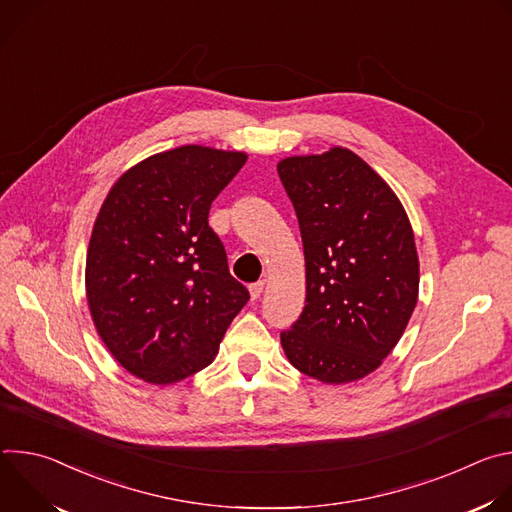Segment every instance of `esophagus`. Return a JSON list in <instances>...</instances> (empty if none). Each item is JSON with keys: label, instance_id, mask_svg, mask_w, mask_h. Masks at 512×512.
Segmentation results:
<instances>
[{"label": "esophagus", "instance_id": "obj_1", "mask_svg": "<svg viewBox=\"0 0 512 512\" xmlns=\"http://www.w3.org/2000/svg\"><path fill=\"white\" fill-rule=\"evenodd\" d=\"M263 289H265V283H263V281H257V283L249 285V294H251V300H257V298L263 294Z\"/></svg>", "mask_w": 512, "mask_h": 512}]
</instances>
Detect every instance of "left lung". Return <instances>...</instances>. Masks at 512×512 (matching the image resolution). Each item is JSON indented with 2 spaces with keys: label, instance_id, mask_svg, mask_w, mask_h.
<instances>
[{
  "label": "left lung",
  "instance_id": "8db88e82",
  "mask_svg": "<svg viewBox=\"0 0 512 512\" xmlns=\"http://www.w3.org/2000/svg\"><path fill=\"white\" fill-rule=\"evenodd\" d=\"M294 202L306 257V306L281 346L326 385L375 373L401 340L419 298V257L393 188L354 152L277 164Z\"/></svg>",
  "mask_w": 512,
  "mask_h": 512
}]
</instances>
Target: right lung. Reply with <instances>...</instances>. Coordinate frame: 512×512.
<instances>
[{
    "label": "right lung",
    "instance_id": "obj_1",
    "mask_svg": "<svg viewBox=\"0 0 512 512\" xmlns=\"http://www.w3.org/2000/svg\"><path fill=\"white\" fill-rule=\"evenodd\" d=\"M245 152L180 145L125 170L95 218L85 291L93 324L133 377L174 385L214 360L249 300L208 227Z\"/></svg>",
    "mask_w": 512,
    "mask_h": 512
}]
</instances>
